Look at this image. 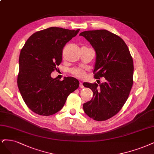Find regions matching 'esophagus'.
Returning <instances> with one entry per match:
<instances>
[{
	"instance_id": "esophagus-1",
	"label": "esophagus",
	"mask_w": 154,
	"mask_h": 154,
	"mask_svg": "<svg viewBox=\"0 0 154 154\" xmlns=\"http://www.w3.org/2000/svg\"><path fill=\"white\" fill-rule=\"evenodd\" d=\"M79 88H84L83 83H82V82L79 83Z\"/></svg>"
}]
</instances>
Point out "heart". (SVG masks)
<instances>
[{
	"instance_id": "b5f03b06",
	"label": "heart",
	"mask_w": 154,
	"mask_h": 154,
	"mask_svg": "<svg viewBox=\"0 0 154 154\" xmlns=\"http://www.w3.org/2000/svg\"><path fill=\"white\" fill-rule=\"evenodd\" d=\"M71 72L72 75L79 78H83L85 76V71L81 68H74L71 70Z\"/></svg>"
}]
</instances>
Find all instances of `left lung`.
<instances>
[{
  "instance_id": "8db88e82",
  "label": "left lung",
  "mask_w": 154,
  "mask_h": 154,
  "mask_svg": "<svg viewBox=\"0 0 154 154\" xmlns=\"http://www.w3.org/2000/svg\"><path fill=\"white\" fill-rule=\"evenodd\" d=\"M83 36L96 53L94 78L104 77L99 85L85 83L94 94L83 110L97 121L106 120L117 113L128 99L133 84V60L128 46L119 36L106 30L84 31Z\"/></svg>"
}]
</instances>
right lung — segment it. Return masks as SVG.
<instances>
[{
  "label": "right lung",
  "instance_id": "obj_1",
  "mask_svg": "<svg viewBox=\"0 0 154 154\" xmlns=\"http://www.w3.org/2000/svg\"><path fill=\"white\" fill-rule=\"evenodd\" d=\"M79 29L50 27L33 34L20 51L18 87L26 106L36 114L50 116L59 111L68 95L79 87L77 79L52 78L62 59V50Z\"/></svg>",
  "mask_w": 154,
  "mask_h": 154
}]
</instances>
